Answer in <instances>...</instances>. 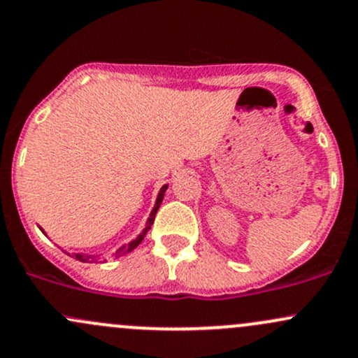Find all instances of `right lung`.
Here are the masks:
<instances>
[{
	"label": "right lung",
	"instance_id": "right-lung-1",
	"mask_svg": "<svg viewBox=\"0 0 358 358\" xmlns=\"http://www.w3.org/2000/svg\"><path fill=\"white\" fill-rule=\"evenodd\" d=\"M166 189H167V184L166 186H162V189H160V192H159V196H157V201H155V206H154V210H152V213H150V218H148V222H147V227H145V230H143L142 233H140L138 236H136V240H134V242H130L128 245H123L122 248H120V250H116V254H113L111 257H113V259H116V257H122V255H125V254H128V252H131L134 250L135 247H138V243L142 242L143 240V236H145V233L150 230V227H152V223H154V220H155V213H157V210H159V206H160V203H162V199H164V192H166ZM76 259L78 260H81V262H91V259L94 260V257H91V255H86V254H76Z\"/></svg>",
	"mask_w": 358,
	"mask_h": 358
}]
</instances>
